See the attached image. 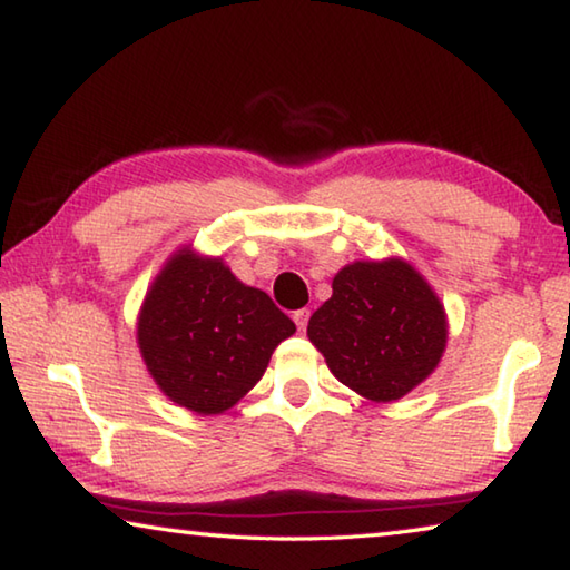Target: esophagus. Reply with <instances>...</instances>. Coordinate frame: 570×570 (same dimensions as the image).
Returning <instances> with one entry per match:
<instances>
[{
	"mask_svg": "<svg viewBox=\"0 0 570 570\" xmlns=\"http://www.w3.org/2000/svg\"><path fill=\"white\" fill-rule=\"evenodd\" d=\"M294 322L298 326V332H304L308 324V308H298V312H294Z\"/></svg>",
	"mask_w": 570,
	"mask_h": 570,
	"instance_id": "obj_1",
	"label": "esophagus"
}]
</instances>
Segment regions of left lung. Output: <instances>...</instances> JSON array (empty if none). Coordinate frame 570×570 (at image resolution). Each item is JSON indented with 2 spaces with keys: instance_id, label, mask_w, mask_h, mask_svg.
<instances>
[{
  "instance_id": "obj_1",
  "label": "left lung",
  "mask_w": 570,
  "mask_h": 570,
  "mask_svg": "<svg viewBox=\"0 0 570 570\" xmlns=\"http://www.w3.org/2000/svg\"><path fill=\"white\" fill-rule=\"evenodd\" d=\"M306 334L336 380L372 402H394L435 372L448 320L430 284L402 262H354L332 282V298Z\"/></svg>"
}]
</instances>
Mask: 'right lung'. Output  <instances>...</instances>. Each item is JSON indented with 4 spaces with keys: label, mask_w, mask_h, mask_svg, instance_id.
Segmentation results:
<instances>
[{
    "label": "right lung",
    "mask_w": 570,
    "mask_h": 570,
    "mask_svg": "<svg viewBox=\"0 0 570 570\" xmlns=\"http://www.w3.org/2000/svg\"><path fill=\"white\" fill-rule=\"evenodd\" d=\"M296 324L266 292L240 284L220 258L178 250L142 302V362L168 397L218 414L264 377L268 360Z\"/></svg>",
    "instance_id": "1"
}]
</instances>
